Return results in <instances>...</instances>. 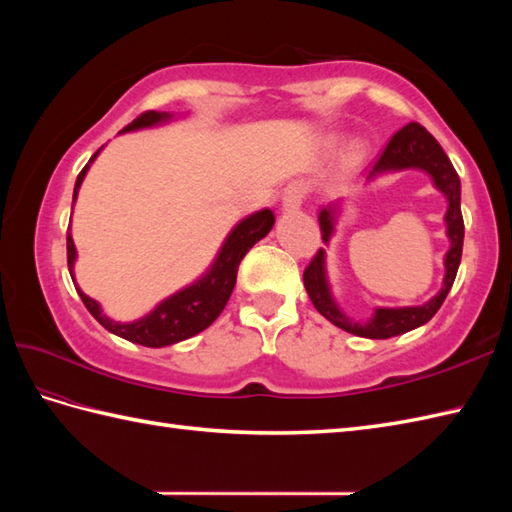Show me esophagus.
Listing matches in <instances>:
<instances>
[{"mask_svg":"<svg viewBox=\"0 0 512 512\" xmlns=\"http://www.w3.org/2000/svg\"><path fill=\"white\" fill-rule=\"evenodd\" d=\"M306 198V187L301 182H292L281 193V209L284 211H297Z\"/></svg>","mask_w":512,"mask_h":512,"instance_id":"esophagus-1","label":"esophagus"}]
</instances>
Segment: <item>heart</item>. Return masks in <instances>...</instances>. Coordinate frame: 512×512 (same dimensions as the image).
Masks as SVG:
<instances>
[{"mask_svg":"<svg viewBox=\"0 0 512 512\" xmlns=\"http://www.w3.org/2000/svg\"><path fill=\"white\" fill-rule=\"evenodd\" d=\"M361 154H363V149H361V145H352V158L354 160H358V158H361Z\"/></svg>","mask_w":512,"mask_h":512,"instance_id":"1","label":"heart"}]
</instances>
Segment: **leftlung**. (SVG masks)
I'll use <instances>...</instances> for the list:
<instances>
[{"label": "left lung", "mask_w": 512, "mask_h": 512, "mask_svg": "<svg viewBox=\"0 0 512 512\" xmlns=\"http://www.w3.org/2000/svg\"><path fill=\"white\" fill-rule=\"evenodd\" d=\"M402 169H420L424 173H429L433 184H436V189L442 191L444 198L449 202L444 222H447V237L451 246L447 250V255H444V281L438 295L429 299L427 303H422V306L376 308L372 319L367 323H358V321H352L339 306H336L330 284H328V273H325L323 248L312 257L308 268L303 270V286H306L314 308H317L330 323H334L336 328L356 336H365V339H391V336L416 330L420 325L431 321L433 314L440 310L444 299H447L462 259L464 220L460 211V176L458 171L453 169L449 156L444 154V149L440 147L438 140L418 123H409L391 136L385 151L376 160L374 169L369 171L367 182L380 176V173L402 171ZM336 213H339V204L325 206V209H321L319 213L321 237L325 244L330 242V237L334 233Z\"/></svg>", "instance_id": "8db88e82"}]
</instances>
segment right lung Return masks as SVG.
<instances>
[{"instance_id": "right-lung-1", "label": "right lung", "mask_w": 512, "mask_h": 512, "mask_svg": "<svg viewBox=\"0 0 512 512\" xmlns=\"http://www.w3.org/2000/svg\"><path fill=\"white\" fill-rule=\"evenodd\" d=\"M171 118L173 116L167 112H145L118 134L134 132V129L154 127V125L171 121ZM101 149L96 151L88 165L81 169L79 178H76L72 204L76 202V195H79L85 173H88L96 156L101 154ZM273 224H275V215L270 209H262V211L244 217V220L235 224L233 231L228 233V237L224 239V244L220 248V253H217V257H215V262L198 281H193L191 286L178 290L176 295L167 297L165 301H160L158 306L149 314H145L143 319H136L132 323H118L110 317H105L99 303L85 295L79 286H76V292H79L81 301L85 303V308L90 310L92 317L99 321L107 332L121 336V339H125V341H132V343L145 345V347H167L173 343H180V341L191 339V336L206 330L217 317H220V312L224 310L226 301H228V297H231V292L235 288L239 262H242L244 255L259 242V239L270 233ZM74 259H76V248L72 242V235L68 233V268H70L72 277H74V273H72Z\"/></svg>"}]
</instances>
